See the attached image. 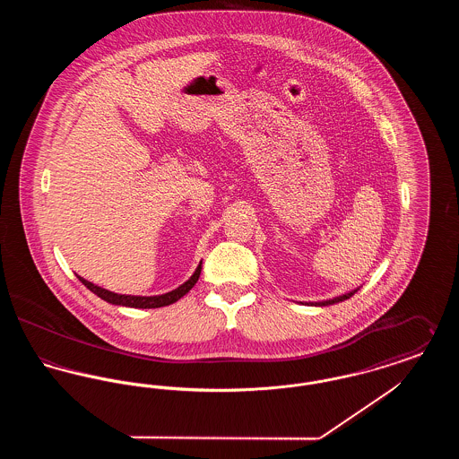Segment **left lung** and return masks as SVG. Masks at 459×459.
I'll use <instances>...</instances> for the list:
<instances>
[{"mask_svg": "<svg viewBox=\"0 0 459 459\" xmlns=\"http://www.w3.org/2000/svg\"><path fill=\"white\" fill-rule=\"evenodd\" d=\"M354 292H356V290H354ZM354 292H348V294L339 296V298H335V299H328V301H322V303H315V306H328L333 305V303H339V301H346V299H350L351 296H352Z\"/></svg>", "mask_w": 459, "mask_h": 459, "instance_id": "obj_1", "label": "left lung"}]
</instances>
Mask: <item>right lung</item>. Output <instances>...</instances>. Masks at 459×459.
<instances>
[{
    "instance_id": "obj_1",
    "label": "right lung",
    "mask_w": 459,
    "mask_h": 459,
    "mask_svg": "<svg viewBox=\"0 0 459 459\" xmlns=\"http://www.w3.org/2000/svg\"><path fill=\"white\" fill-rule=\"evenodd\" d=\"M199 273H201V264L197 266L196 272L193 273V277L186 282V284L177 287L172 292H167L163 296H152V298H143V296H126V294H115V292H109L103 287H98V285L91 284L88 281H84L82 277H79V281L82 284L88 287L89 290H92L96 296H100L101 299L108 301L111 305L129 306V307H161V306H169L178 301L182 296H186L199 279Z\"/></svg>"
}]
</instances>
